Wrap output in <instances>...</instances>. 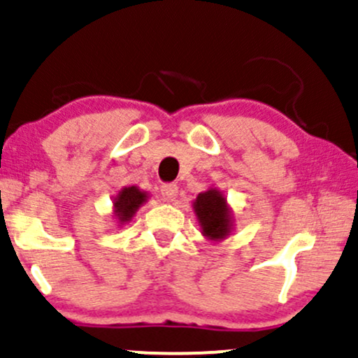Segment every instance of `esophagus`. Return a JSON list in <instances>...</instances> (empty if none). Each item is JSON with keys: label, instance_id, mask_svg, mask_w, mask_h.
<instances>
[{"label": "esophagus", "instance_id": "esophagus-1", "mask_svg": "<svg viewBox=\"0 0 358 358\" xmlns=\"http://www.w3.org/2000/svg\"><path fill=\"white\" fill-rule=\"evenodd\" d=\"M162 195H163V199L166 200V202H175V199H176V195H178V187H176V185H173V183H165V185H162Z\"/></svg>", "mask_w": 358, "mask_h": 358}]
</instances>
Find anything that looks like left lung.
Returning <instances> with one entry per match:
<instances>
[{
	"mask_svg": "<svg viewBox=\"0 0 358 358\" xmlns=\"http://www.w3.org/2000/svg\"><path fill=\"white\" fill-rule=\"evenodd\" d=\"M200 232L208 241H224L234 231V217L224 193L217 188H208L199 193L193 202Z\"/></svg>",
	"mask_w": 358,
	"mask_h": 358,
	"instance_id": "left-lung-1",
	"label": "left lung"
}]
</instances>
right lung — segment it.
Here are the masks:
<instances>
[{
	"mask_svg": "<svg viewBox=\"0 0 358 358\" xmlns=\"http://www.w3.org/2000/svg\"><path fill=\"white\" fill-rule=\"evenodd\" d=\"M148 196H150V193L143 192L136 185H131V187H124L119 190L117 195L113 199V213L119 227L133 219L138 208L148 202Z\"/></svg>",
	"mask_w": 358,
	"mask_h": 358,
	"instance_id": "1",
	"label": "right lung"
}]
</instances>
